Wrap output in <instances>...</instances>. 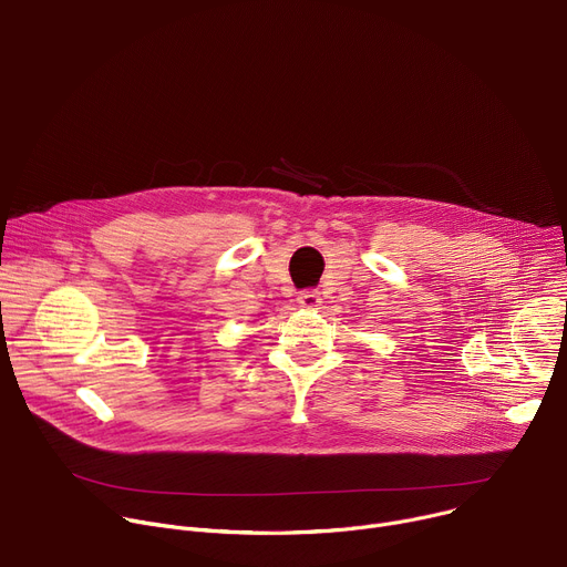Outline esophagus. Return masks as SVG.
Returning a JSON list of instances; mask_svg holds the SVG:
<instances>
[{"instance_id":"obj_1","label":"esophagus","mask_w":567,"mask_h":567,"mask_svg":"<svg viewBox=\"0 0 567 567\" xmlns=\"http://www.w3.org/2000/svg\"><path fill=\"white\" fill-rule=\"evenodd\" d=\"M298 305L305 307V310H317L321 305V293L317 289H305L298 293Z\"/></svg>"}]
</instances>
